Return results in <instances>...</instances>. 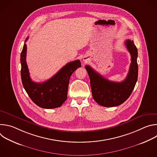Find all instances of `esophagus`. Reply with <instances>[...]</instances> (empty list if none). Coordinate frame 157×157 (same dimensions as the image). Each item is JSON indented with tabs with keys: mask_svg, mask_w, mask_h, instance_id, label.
<instances>
[{
	"mask_svg": "<svg viewBox=\"0 0 157 157\" xmlns=\"http://www.w3.org/2000/svg\"><path fill=\"white\" fill-rule=\"evenodd\" d=\"M87 61H88V58L87 57H84L83 58V62L84 63H86Z\"/></svg>",
	"mask_w": 157,
	"mask_h": 157,
	"instance_id": "1",
	"label": "esophagus"
}]
</instances>
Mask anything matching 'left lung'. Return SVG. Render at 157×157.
I'll list each match as a JSON object with an SVG mask.
<instances>
[{"mask_svg":"<svg viewBox=\"0 0 157 157\" xmlns=\"http://www.w3.org/2000/svg\"><path fill=\"white\" fill-rule=\"evenodd\" d=\"M131 55V63L126 78L122 82L110 81L104 78L89 65L85 66L90 78L93 99L104 107H115L124 103L130 96L138 78L137 48L133 40L125 41Z\"/></svg>","mask_w":157,"mask_h":157,"instance_id":"8db88e82","label":"left lung"}]
</instances>
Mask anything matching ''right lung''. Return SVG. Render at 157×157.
<instances>
[{"label": "right lung", "mask_w": 157, "mask_h": 157, "mask_svg": "<svg viewBox=\"0 0 157 157\" xmlns=\"http://www.w3.org/2000/svg\"><path fill=\"white\" fill-rule=\"evenodd\" d=\"M28 38L26 39L27 40ZM27 44L20 54L21 78L24 87L30 98L38 106L44 109L60 107L67 99L70 78L73 73L81 66L79 59L71 61L52 78L43 82H33L30 77L26 62Z\"/></svg>", "instance_id": "right-lung-1"}]
</instances>
